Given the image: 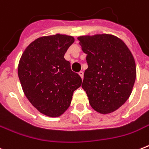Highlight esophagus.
Returning <instances> with one entry per match:
<instances>
[{
	"mask_svg": "<svg viewBox=\"0 0 149 149\" xmlns=\"http://www.w3.org/2000/svg\"><path fill=\"white\" fill-rule=\"evenodd\" d=\"M79 75L80 76V77H81V79H83V78H84V72H83V71H80V72H79Z\"/></svg>",
	"mask_w": 149,
	"mask_h": 149,
	"instance_id": "esophagus-1",
	"label": "esophagus"
}]
</instances>
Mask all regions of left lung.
I'll use <instances>...</instances> for the list:
<instances>
[{
	"label": "left lung",
	"mask_w": 149,
	"mask_h": 149,
	"mask_svg": "<svg viewBox=\"0 0 149 149\" xmlns=\"http://www.w3.org/2000/svg\"><path fill=\"white\" fill-rule=\"evenodd\" d=\"M86 56L82 87L91 106L103 114L118 110L129 98L136 78L132 52L118 37L101 34L78 37Z\"/></svg>",
	"instance_id": "left-lung-1"
}]
</instances>
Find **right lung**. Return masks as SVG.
<instances>
[{
	"label": "right lung",
	"instance_id": "obj_1",
	"mask_svg": "<svg viewBox=\"0 0 149 149\" xmlns=\"http://www.w3.org/2000/svg\"><path fill=\"white\" fill-rule=\"evenodd\" d=\"M72 36L56 34L33 41L20 58L17 73L22 90L40 113L59 117L68 109L82 79L64 58Z\"/></svg>",
	"mask_w": 149,
	"mask_h": 149
}]
</instances>
